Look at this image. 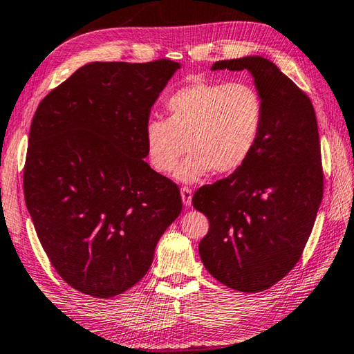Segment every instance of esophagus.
<instances>
[{
    "mask_svg": "<svg viewBox=\"0 0 354 354\" xmlns=\"http://www.w3.org/2000/svg\"><path fill=\"white\" fill-rule=\"evenodd\" d=\"M180 196H182V202L185 206H191L192 203V191L189 188L180 189Z\"/></svg>",
    "mask_w": 354,
    "mask_h": 354,
    "instance_id": "34e87169",
    "label": "esophagus"
}]
</instances>
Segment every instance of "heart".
<instances>
[{
	"label": "heart",
	"instance_id": "b5f03b06",
	"mask_svg": "<svg viewBox=\"0 0 354 354\" xmlns=\"http://www.w3.org/2000/svg\"><path fill=\"white\" fill-rule=\"evenodd\" d=\"M168 120L146 123L145 145L152 168L178 182L196 183L211 171L231 176L254 152L265 120L262 94L250 83L200 80L166 100Z\"/></svg>",
	"mask_w": 354,
	"mask_h": 354
}]
</instances>
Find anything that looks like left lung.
I'll list each match as a JSON object with an SVG mask.
<instances>
[{
    "instance_id": "1",
    "label": "left lung",
    "mask_w": 354,
    "mask_h": 354,
    "mask_svg": "<svg viewBox=\"0 0 354 354\" xmlns=\"http://www.w3.org/2000/svg\"><path fill=\"white\" fill-rule=\"evenodd\" d=\"M211 71H248L265 103L262 134L242 169L200 188L208 217L198 245L205 268L232 290H268L301 259L322 202L324 174L315 108L270 59L216 62Z\"/></svg>"
}]
</instances>
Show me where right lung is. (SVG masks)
<instances>
[{
	"label": "right lung",
	"mask_w": 354,
	"mask_h": 354,
	"mask_svg": "<svg viewBox=\"0 0 354 354\" xmlns=\"http://www.w3.org/2000/svg\"><path fill=\"white\" fill-rule=\"evenodd\" d=\"M180 68L92 62L38 104L26 206L53 268L80 292L109 299L134 286L182 212L176 183L145 162L151 108Z\"/></svg>",
	"instance_id": "obj_1"
}]
</instances>
